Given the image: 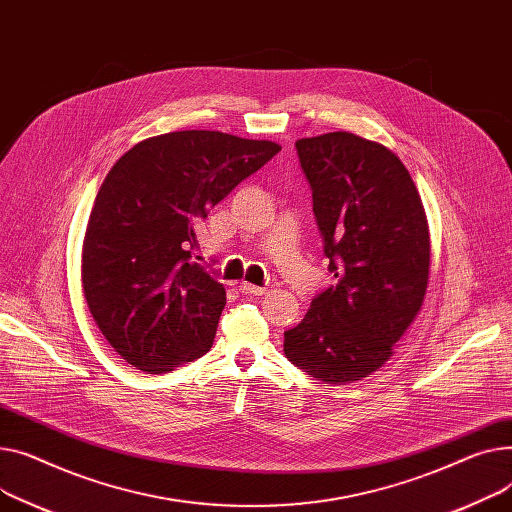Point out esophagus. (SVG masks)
<instances>
[{"label":"esophagus","mask_w":512,"mask_h":512,"mask_svg":"<svg viewBox=\"0 0 512 512\" xmlns=\"http://www.w3.org/2000/svg\"><path fill=\"white\" fill-rule=\"evenodd\" d=\"M239 291H242L244 295H264L268 289L252 285V283H239Z\"/></svg>","instance_id":"obj_1"}]
</instances>
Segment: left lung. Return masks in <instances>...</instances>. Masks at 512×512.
Instances as JSON below:
<instances>
[{
  "label": "left lung",
  "instance_id": "1",
  "mask_svg": "<svg viewBox=\"0 0 512 512\" xmlns=\"http://www.w3.org/2000/svg\"><path fill=\"white\" fill-rule=\"evenodd\" d=\"M328 270L308 314L285 330L289 362L324 384L376 372L424 304L428 221L395 153L349 132L295 142Z\"/></svg>",
  "mask_w": 512,
  "mask_h": 512
}]
</instances>
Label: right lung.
Wrapping results in <instances>:
<instances>
[{"label": "right lung", "instance_id": "right-lung-1", "mask_svg": "<svg viewBox=\"0 0 512 512\" xmlns=\"http://www.w3.org/2000/svg\"><path fill=\"white\" fill-rule=\"evenodd\" d=\"M281 150L186 130L138 142L107 173L82 246V287L109 345L163 374L215 341L225 287L194 262V227Z\"/></svg>", "mask_w": 512, "mask_h": 512}]
</instances>
